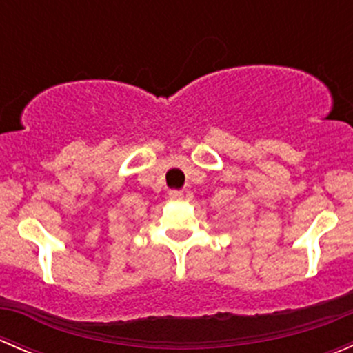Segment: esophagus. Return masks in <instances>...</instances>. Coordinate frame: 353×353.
<instances>
[{"instance_id": "1", "label": "esophagus", "mask_w": 353, "mask_h": 353, "mask_svg": "<svg viewBox=\"0 0 353 353\" xmlns=\"http://www.w3.org/2000/svg\"><path fill=\"white\" fill-rule=\"evenodd\" d=\"M169 198L172 199V201H179V199H183V193H181V191H170Z\"/></svg>"}]
</instances>
